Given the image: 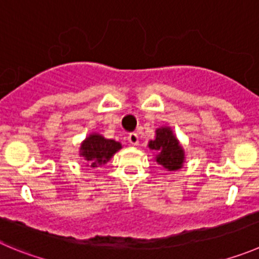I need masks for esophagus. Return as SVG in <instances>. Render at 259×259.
I'll return each instance as SVG.
<instances>
[{
  "instance_id": "34e87169",
  "label": "esophagus",
  "mask_w": 259,
  "mask_h": 259,
  "mask_svg": "<svg viewBox=\"0 0 259 259\" xmlns=\"http://www.w3.org/2000/svg\"><path fill=\"white\" fill-rule=\"evenodd\" d=\"M127 141H129V143L132 146H137L139 143V137H138L137 133H130L129 137H127Z\"/></svg>"
}]
</instances>
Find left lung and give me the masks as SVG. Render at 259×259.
Instances as JSON below:
<instances>
[{"instance_id":"8db88e82","label":"left lung","mask_w":259,"mask_h":259,"mask_svg":"<svg viewBox=\"0 0 259 259\" xmlns=\"http://www.w3.org/2000/svg\"><path fill=\"white\" fill-rule=\"evenodd\" d=\"M148 147L157 152L156 161L168 171H176L183 167L185 152L178 138L168 126L158 127L156 130V139L149 141Z\"/></svg>"}]
</instances>
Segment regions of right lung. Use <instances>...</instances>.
<instances>
[{
  "label": "right lung",
  "mask_w": 259,
  "mask_h": 259,
  "mask_svg": "<svg viewBox=\"0 0 259 259\" xmlns=\"http://www.w3.org/2000/svg\"><path fill=\"white\" fill-rule=\"evenodd\" d=\"M121 149V144L113 139H106L101 134H93L85 138V141L80 146V156L84 157L91 168L101 167L107 163L111 157Z\"/></svg>",
  "instance_id": "right-lung-1"
}]
</instances>
